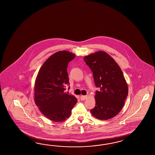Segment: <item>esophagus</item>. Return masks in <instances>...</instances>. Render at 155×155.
<instances>
[{
	"label": "esophagus",
	"instance_id": "34e87169",
	"mask_svg": "<svg viewBox=\"0 0 155 155\" xmlns=\"http://www.w3.org/2000/svg\"><path fill=\"white\" fill-rule=\"evenodd\" d=\"M87 95L86 96H83V95H82V96H81V100H86V98H87Z\"/></svg>",
	"mask_w": 155,
	"mask_h": 155
}]
</instances>
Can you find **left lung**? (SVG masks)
Returning a JSON list of instances; mask_svg holds the SVG:
<instances>
[{
	"instance_id": "obj_1",
	"label": "left lung",
	"mask_w": 155,
	"mask_h": 155,
	"mask_svg": "<svg viewBox=\"0 0 155 155\" xmlns=\"http://www.w3.org/2000/svg\"><path fill=\"white\" fill-rule=\"evenodd\" d=\"M93 73L96 91V106L91 110L94 117L108 120L120 111L128 94V84L122 71L113 58L104 51L84 57Z\"/></svg>"
}]
</instances>
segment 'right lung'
Listing matches in <instances>:
<instances>
[{
  "label": "right lung",
  "instance_id": "obj_1",
  "mask_svg": "<svg viewBox=\"0 0 155 155\" xmlns=\"http://www.w3.org/2000/svg\"><path fill=\"white\" fill-rule=\"evenodd\" d=\"M75 57L68 51H58L44 63L38 72L35 82V102L50 120H65L77 102L74 96L64 92L65 86L69 84L68 63Z\"/></svg>",
  "mask_w": 155,
  "mask_h": 155
}]
</instances>
